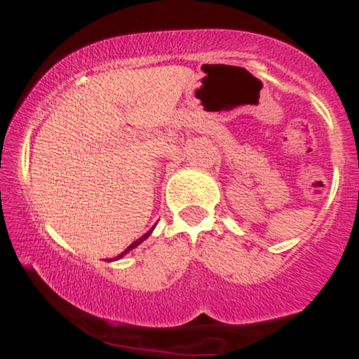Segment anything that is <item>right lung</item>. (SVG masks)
Here are the masks:
<instances>
[{"label":"right lung","mask_w":359,"mask_h":359,"mask_svg":"<svg viewBox=\"0 0 359 359\" xmlns=\"http://www.w3.org/2000/svg\"><path fill=\"white\" fill-rule=\"evenodd\" d=\"M154 229H155V226H154V228H151V229H150V231H147L145 234H143V236H142V238H138V240H137V241H135V243H131V245H130V246H128V248H126L125 251H123V253H121V255H118V257H116V258H113V259H111V258H109V259H106V262H114V259H119V258H123V257H125V255H126V253H130V251H131V250H133V248H137V246L140 245V243H143V241H145V240H147V238H148V236H150V234H151V231H154Z\"/></svg>","instance_id":"right-lung-1"}]
</instances>
